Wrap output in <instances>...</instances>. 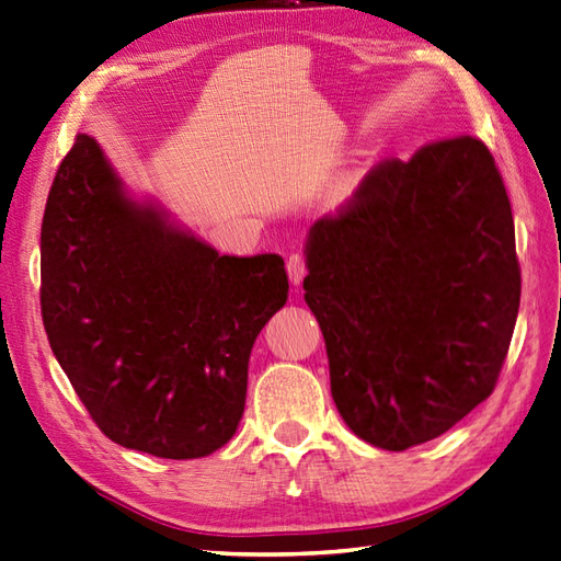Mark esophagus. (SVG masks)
Listing matches in <instances>:
<instances>
[{
	"instance_id": "obj_1",
	"label": "esophagus",
	"mask_w": 561,
	"mask_h": 561,
	"mask_svg": "<svg viewBox=\"0 0 561 561\" xmlns=\"http://www.w3.org/2000/svg\"><path fill=\"white\" fill-rule=\"evenodd\" d=\"M286 272H289V279L294 286H298L302 279L308 275V261L302 253H291L289 259H286Z\"/></svg>"
}]
</instances>
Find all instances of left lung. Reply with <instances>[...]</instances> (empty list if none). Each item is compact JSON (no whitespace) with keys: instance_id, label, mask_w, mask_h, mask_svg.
I'll list each match as a JSON object with an SVG mask.
<instances>
[{"instance_id":"obj_1","label":"left lung","mask_w":561,"mask_h":561,"mask_svg":"<svg viewBox=\"0 0 561 561\" xmlns=\"http://www.w3.org/2000/svg\"><path fill=\"white\" fill-rule=\"evenodd\" d=\"M308 270L333 402L364 442L407 451L493 392L522 272L501 171L479 138L374 167L310 228Z\"/></svg>"}]
</instances>
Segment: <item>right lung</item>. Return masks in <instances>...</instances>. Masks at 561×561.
Instances as JSON below:
<instances>
[{
    "label": "right lung",
    "mask_w": 561,
    "mask_h": 561,
    "mask_svg": "<svg viewBox=\"0 0 561 561\" xmlns=\"http://www.w3.org/2000/svg\"><path fill=\"white\" fill-rule=\"evenodd\" d=\"M289 294L277 253L220 255L122 192L87 134L42 220V319L93 423L126 449L202 458L230 442L255 335Z\"/></svg>",
    "instance_id": "obj_1"
}]
</instances>
